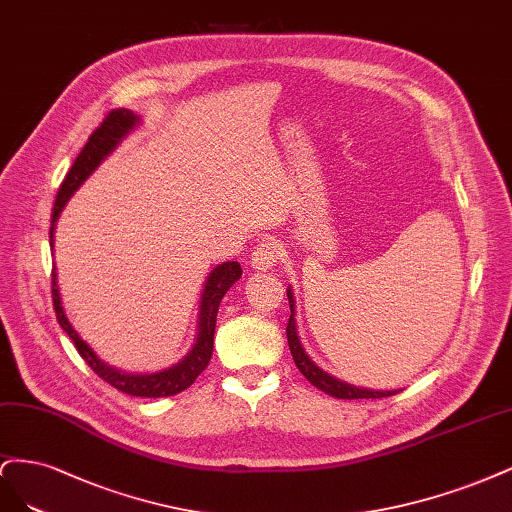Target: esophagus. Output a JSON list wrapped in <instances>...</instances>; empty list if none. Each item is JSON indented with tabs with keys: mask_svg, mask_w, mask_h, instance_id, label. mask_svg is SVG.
I'll use <instances>...</instances> for the list:
<instances>
[{
	"mask_svg": "<svg viewBox=\"0 0 512 512\" xmlns=\"http://www.w3.org/2000/svg\"><path fill=\"white\" fill-rule=\"evenodd\" d=\"M280 244L274 240H263L261 244L255 246V251L251 253V266L255 270H270L272 266H276V261L280 259Z\"/></svg>",
	"mask_w": 512,
	"mask_h": 512,
	"instance_id": "esophagus-1",
	"label": "esophagus"
}]
</instances>
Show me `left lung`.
I'll return each mask as SVG.
<instances>
[{
	"label": "left lung",
	"instance_id": "8db88e82",
	"mask_svg": "<svg viewBox=\"0 0 512 512\" xmlns=\"http://www.w3.org/2000/svg\"><path fill=\"white\" fill-rule=\"evenodd\" d=\"M287 298H289V308H291V317L287 323V342H289V349L293 355L295 366L298 370L308 378V381L315 385L317 389L325 391L327 395H332V398H340V400H368V398H389V395L398 393L395 391H374V389H364V387H355L349 383H342L338 378L329 376L327 372H323L315 361H312L306 351L302 349V342L298 336V329H295V300H293V291L291 287L287 289Z\"/></svg>",
	"mask_w": 512,
	"mask_h": 512
}]
</instances>
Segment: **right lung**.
I'll return each mask as SVG.
<instances>
[{"label": "right lung", "instance_id": "1", "mask_svg": "<svg viewBox=\"0 0 512 512\" xmlns=\"http://www.w3.org/2000/svg\"><path fill=\"white\" fill-rule=\"evenodd\" d=\"M138 123H140L138 114H134L131 110H125V108H119V110L108 112V117L102 121V125L93 131L85 148H82L80 155L74 161V166L70 168L68 174H65L63 183L59 187L57 200L53 206V217H51V246H53V236H55L53 234L55 223L59 219L63 206L68 204L74 191L95 172V168L100 166V163L114 151V148L121 144V140L127 138L131 131L138 127ZM240 276H242V268L238 261H223L208 274L204 291H202L200 321H197L200 325H197V338H195L193 349L183 359H180L178 364L161 370V372H153V374L121 372L117 368L104 364V361L93 353L91 346L78 336V332L72 327L68 317H65V310L61 306L59 287H57L55 268H53V306H55V315H57L61 329L72 338L80 357L87 361L89 368L97 376H100L102 381H106L108 385H112L114 389H119L127 395H134V398H168V395H176L180 391H185L187 387H191L195 378L206 370L208 361L212 357V342H214V327H217L219 304L223 300V295L229 291V287H232Z\"/></svg>", "mask_w": 512, "mask_h": 512}]
</instances>
